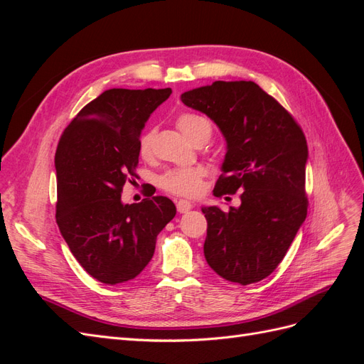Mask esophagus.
<instances>
[{
	"mask_svg": "<svg viewBox=\"0 0 364 364\" xmlns=\"http://www.w3.org/2000/svg\"><path fill=\"white\" fill-rule=\"evenodd\" d=\"M176 208H178V211H179L181 214H185V213H188L190 209L193 208V203L188 202V200L181 199V200H178V203H176Z\"/></svg>",
	"mask_w": 364,
	"mask_h": 364,
	"instance_id": "obj_1",
	"label": "esophagus"
}]
</instances>
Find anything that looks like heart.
Here are the masks:
<instances>
[{"instance_id":"heart-1","label":"heart","mask_w":364,"mask_h":364,"mask_svg":"<svg viewBox=\"0 0 364 364\" xmlns=\"http://www.w3.org/2000/svg\"><path fill=\"white\" fill-rule=\"evenodd\" d=\"M179 130L182 134L193 141L197 135H208L211 136V123L203 115L194 112H183L176 119ZM155 129H149L142 134L138 139V151L142 159H149L153 155V142H155ZM203 182V170L202 168H181V170H170L164 173L159 179V185L164 191L170 194L193 197L199 194L202 190Z\"/></svg>"}]
</instances>
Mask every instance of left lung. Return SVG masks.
<instances>
[{
	"instance_id": "left-lung-1",
	"label": "left lung",
	"mask_w": 364,
	"mask_h": 364,
	"mask_svg": "<svg viewBox=\"0 0 364 364\" xmlns=\"http://www.w3.org/2000/svg\"><path fill=\"white\" fill-rule=\"evenodd\" d=\"M182 102L211 118L228 142L214 194H240V206L202 208L205 258L230 282H258L277 269L306 217V139L279 102L255 82H214Z\"/></svg>"
}]
</instances>
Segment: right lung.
<instances>
[{"mask_svg":"<svg viewBox=\"0 0 364 364\" xmlns=\"http://www.w3.org/2000/svg\"><path fill=\"white\" fill-rule=\"evenodd\" d=\"M171 90H109L87 103L62 132L54 165L56 222L75 259L107 285L134 279L155 253L156 237L176 215L162 196L121 202L136 176L138 139Z\"/></svg>","mask_w":364,"mask_h":364,"instance_id":"right-lung-1","label":"right lung"}]
</instances>
